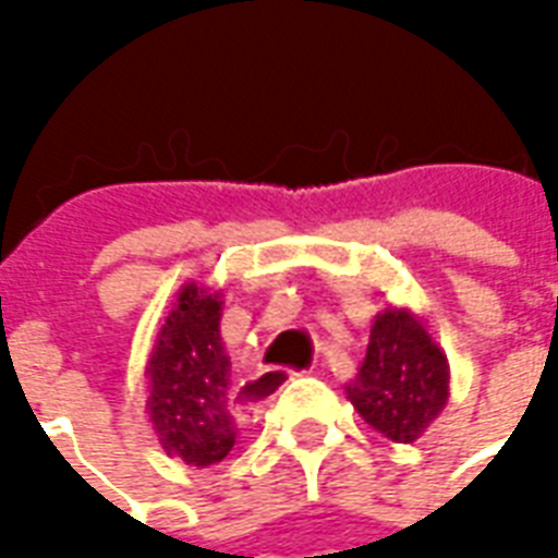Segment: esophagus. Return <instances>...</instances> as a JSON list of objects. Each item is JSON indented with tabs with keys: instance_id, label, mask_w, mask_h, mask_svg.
Segmentation results:
<instances>
[{
	"instance_id": "obj_1",
	"label": "esophagus",
	"mask_w": 558,
	"mask_h": 558,
	"mask_svg": "<svg viewBox=\"0 0 558 558\" xmlns=\"http://www.w3.org/2000/svg\"><path fill=\"white\" fill-rule=\"evenodd\" d=\"M302 374H307V371H278V367H271V371H263V374L251 376L239 395H242V400L247 403V410H259V407H266L268 400L275 398L290 379H295V376Z\"/></svg>"
}]
</instances>
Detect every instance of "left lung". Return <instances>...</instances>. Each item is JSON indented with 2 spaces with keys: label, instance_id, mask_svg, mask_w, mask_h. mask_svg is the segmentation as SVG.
I'll use <instances>...</instances> for the list:
<instances>
[{
  "label": "left lung",
  "instance_id": "1",
  "mask_svg": "<svg viewBox=\"0 0 558 558\" xmlns=\"http://www.w3.org/2000/svg\"><path fill=\"white\" fill-rule=\"evenodd\" d=\"M448 359L407 307L374 319L371 343L347 398L391 442H415L448 403Z\"/></svg>",
  "mask_w": 558,
  "mask_h": 558
}]
</instances>
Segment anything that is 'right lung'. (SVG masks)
<instances>
[{"label": "right lung", "mask_w": 558, "mask_h": 558, "mask_svg": "<svg viewBox=\"0 0 558 558\" xmlns=\"http://www.w3.org/2000/svg\"><path fill=\"white\" fill-rule=\"evenodd\" d=\"M220 304L218 292L187 283L160 326L146 367L148 418L163 451L187 466L220 463L239 436Z\"/></svg>", "instance_id": "obj_1"}]
</instances>
